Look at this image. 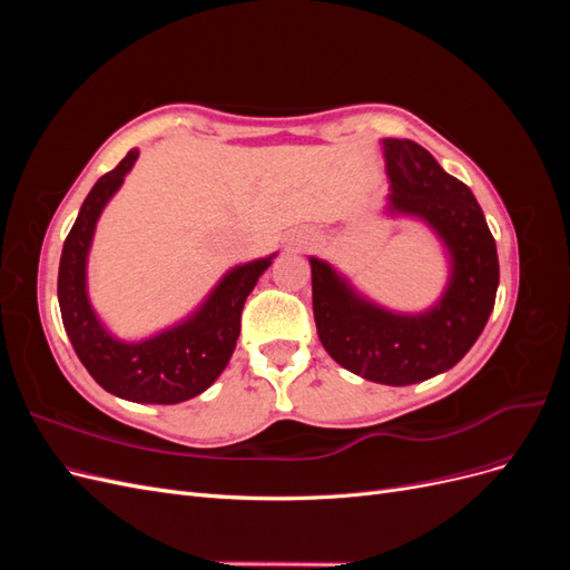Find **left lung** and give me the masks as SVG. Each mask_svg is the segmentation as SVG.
I'll use <instances>...</instances> for the list:
<instances>
[{
	"instance_id": "obj_1",
	"label": "left lung",
	"mask_w": 570,
	"mask_h": 570,
	"mask_svg": "<svg viewBox=\"0 0 570 570\" xmlns=\"http://www.w3.org/2000/svg\"><path fill=\"white\" fill-rule=\"evenodd\" d=\"M392 212L428 220L452 254L442 299L419 316L385 312L312 262L314 318L321 344L342 368L383 385H413L450 371L485 327L499 285L494 237L480 204L433 154L411 140H383Z\"/></svg>"
}]
</instances>
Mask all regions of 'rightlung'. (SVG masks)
I'll return each mask as SVG.
<instances>
[{"mask_svg":"<svg viewBox=\"0 0 570 570\" xmlns=\"http://www.w3.org/2000/svg\"><path fill=\"white\" fill-rule=\"evenodd\" d=\"M137 159H126L101 176L85 197L80 214L68 233L59 262L61 321L78 358L95 381L120 400L142 404H178L202 394L228 366L239 337V316L245 299L271 258L233 268L218 283L199 312L166 333L145 342H120L97 321L85 292V262L105 204L124 183Z\"/></svg>","mask_w":570,"mask_h":570,"instance_id":"right-lung-1","label":"right lung"}]
</instances>
